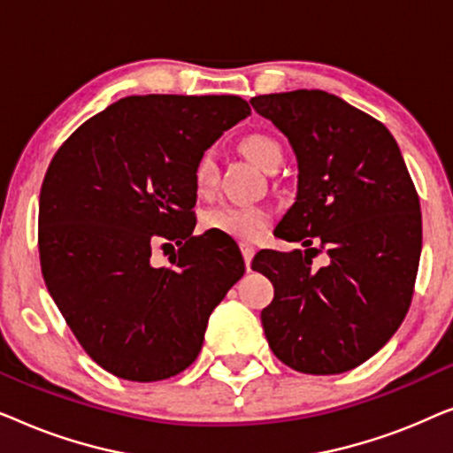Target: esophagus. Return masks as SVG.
<instances>
[{
  "label": "esophagus",
  "mask_w": 453,
  "mask_h": 453,
  "mask_svg": "<svg viewBox=\"0 0 453 453\" xmlns=\"http://www.w3.org/2000/svg\"><path fill=\"white\" fill-rule=\"evenodd\" d=\"M241 253H243L245 268L250 270V268H251V259H253V256H256V250H253L251 245H241Z\"/></svg>",
  "instance_id": "obj_1"
}]
</instances>
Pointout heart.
I'll use <instances>...</instances> for the list:
<instances>
[{"label":"heart","mask_w":453,"mask_h":453,"mask_svg":"<svg viewBox=\"0 0 453 453\" xmlns=\"http://www.w3.org/2000/svg\"><path fill=\"white\" fill-rule=\"evenodd\" d=\"M241 152L265 173L278 171L284 160L280 142L268 134H250L239 142ZM219 183V163L212 150H203L194 165V185L200 196L212 194ZM274 214L265 206H214L202 214V226L226 237L251 243L268 231Z\"/></svg>","instance_id":"b5f03b06"}]
</instances>
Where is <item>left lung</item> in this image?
I'll return each instance as SVG.
<instances>
[{"instance_id":"obj_1","label":"left lung","mask_w":453,"mask_h":453,"mask_svg":"<svg viewBox=\"0 0 453 453\" xmlns=\"http://www.w3.org/2000/svg\"><path fill=\"white\" fill-rule=\"evenodd\" d=\"M287 135L299 191L274 234L305 251L264 250L251 268L274 284L262 326L274 355L309 375L358 367L394 336L414 295L423 222L388 127L324 90L251 98ZM324 252L326 265L312 259Z\"/></svg>"}]
</instances>
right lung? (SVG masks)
I'll return each mask as SVG.
<instances>
[{"label":"right lung","mask_w":453,"mask_h":453,"mask_svg":"<svg viewBox=\"0 0 453 453\" xmlns=\"http://www.w3.org/2000/svg\"><path fill=\"white\" fill-rule=\"evenodd\" d=\"M250 113L231 95L127 96L55 152L39 197L42 278L86 355L115 377L188 369L243 276L237 247L194 234V165ZM173 240L170 264L154 266L153 247Z\"/></svg>","instance_id":"1"}]
</instances>
